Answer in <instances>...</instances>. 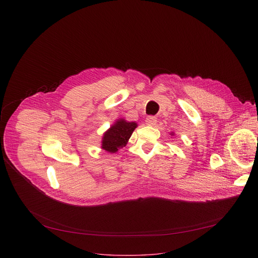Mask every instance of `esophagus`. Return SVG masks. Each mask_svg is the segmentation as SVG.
Masks as SVG:
<instances>
[{
    "label": "esophagus",
    "mask_w": 258,
    "mask_h": 258,
    "mask_svg": "<svg viewBox=\"0 0 258 258\" xmlns=\"http://www.w3.org/2000/svg\"><path fill=\"white\" fill-rule=\"evenodd\" d=\"M156 122H157V118L155 116H148L146 118V124H148V125L153 126L156 124Z\"/></svg>",
    "instance_id": "obj_1"
}]
</instances>
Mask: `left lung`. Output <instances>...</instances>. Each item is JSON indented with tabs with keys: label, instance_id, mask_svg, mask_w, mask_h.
Listing matches in <instances>:
<instances>
[{
	"label": "left lung",
	"instance_id": "obj_1",
	"mask_svg": "<svg viewBox=\"0 0 258 258\" xmlns=\"http://www.w3.org/2000/svg\"><path fill=\"white\" fill-rule=\"evenodd\" d=\"M172 135H173V134H171V136H172Z\"/></svg>",
	"mask_w": 258,
	"mask_h": 258
}]
</instances>
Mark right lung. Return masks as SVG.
<instances>
[{"mask_svg": "<svg viewBox=\"0 0 258 258\" xmlns=\"http://www.w3.org/2000/svg\"><path fill=\"white\" fill-rule=\"evenodd\" d=\"M137 126L138 124L136 122H130L123 118L117 119L114 124L104 133L101 148L109 153H116L127 144L128 139Z\"/></svg>", "mask_w": 258, "mask_h": 258, "instance_id": "add662e5", "label": "right lung"}]
</instances>
